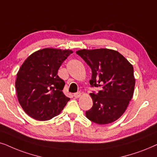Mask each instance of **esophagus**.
Here are the masks:
<instances>
[{"label":"esophagus","mask_w":157,"mask_h":157,"mask_svg":"<svg viewBox=\"0 0 157 157\" xmlns=\"http://www.w3.org/2000/svg\"><path fill=\"white\" fill-rule=\"evenodd\" d=\"M80 96H81V93H80V92H77V93L74 94V97L76 98H80Z\"/></svg>","instance_id":"obj_1"}]
</instances>
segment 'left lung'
Masks as SVG:
<instances>
[{"mask_svg":"<svg viewBox=\"0 0 157 157\" xmlns=\"http://www.w3.org/2000/svg\"><path fill=\"white\" fill-rule=\"evenodd\" d=\"M76 53L91 68V87H100L90 93L93 107L85 113L98 124L114 122L124 114L133 95V67L118 52L108 49H81Z\"/></svg>","mask_w":157,"mask_h":157,"instance_id":"left-lung-1","label":"left lung"}]
</instances>
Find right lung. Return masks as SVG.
Listing matches in <instances>:
<instances>
[{"label": "right lung", "instance_id": "1", "mask_svg": "<svg viewBox=\"0 0 157 157\" xmlns=\"http://www.w3.org/2000/svg\"><path fill=\"white\" fill-rule=\"evenodd\" d=\"M72 51L46 48L31 54L17 73L18 102L26 114L38 121L59 115L70 98L62 92L65 82L58 70Z\"/></svg>", "mask_w": 157, "mask_h": 157}]
</instances>
